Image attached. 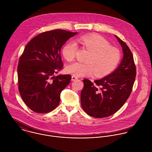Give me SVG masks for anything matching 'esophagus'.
Returning a JSON list of instances; mask_svg holds the SVG:
<instances>
[{"instance_id":"esophagus-1","label":"esophagus","mask_w":152,"mask_h":152,"mask_svg":"<svg viewBox=\"0 0 152 152\" xmlns=\"http://www.w3.org/2000/svg\"><path fill=\"white\" fill-rule=\"evenodd\" d=\"M77 79H78V77H76V76L73 75V76H72V81H74V80H77Z\"/></svg>"}]
</instances>
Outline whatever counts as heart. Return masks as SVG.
I'll list each match as a JSON object with an SVG mask.
<instances>
[{"instance_id":"heart-1","label":"heart","mask_w":152,"mask_h":152,"mask_svg":"<svg viewBox=\"0 0 152 152\" xmlns=\"http://www.w3.org/2000/svg\"><path fill=\"white\" fill-rule=\"evenodd\" d=\"M77 42L91 53L86 63L76 62L66 67L67 73L76 76H91L102 77L111 74L120 62V50L101 35H85L77 39ZM77 51L75 42L67 43L63 48L62 54L68 61L74 60Z\"/></svg>"}]
</instances>
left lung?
I'll return each instance as SVG.
<instances>
[{"mask_svg":"<svg viewBox=\"0 0 152 152\" xmlns=\"http://www.w3.org/2000/svg\"><path fill=\"white\" fill-rule=\"evenodd\" d=\"M121 44L124 56L118 68L108 76L92 82L83 79L80 94L81 105L90 116L104 118L118 111L130 96L136 76V67L131 50L115 36Z\"/></svg>","mask_w":152,"mask_h":152,"instance_id":"8db88e82","label":"left lung"}]
</instances>
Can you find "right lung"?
<instances>
[{
    "label": "right lung",
    "instance_id": "right-lung-1",
    "mask_svg": "<svg viewBox=\"0 0 152 152\" xmlns=\"http://www.w3.org/2000/svg\"><path fill=\"white\" fill-rule=\"evenodd\" d=\"M63 29L42 32L26 45L18 65L20 96L32 111L47 113L59 104L61 91L70 83L69 75L54 76L63 69L61 48L77 34Z\"/></svg>",
    "mask_w": 152,
    "mask_h": 152
}]
</instances>
